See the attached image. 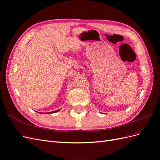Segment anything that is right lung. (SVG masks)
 Segmentation results:
<instances>
[{"label": "right lung", "instance_id": "obj_1", "mask_svg": "<svg viewBox=\"0 0 160 160\" xmlns=\"http://www.w3.org/2000/svg\"><path fill=\"white\" fill-rule=\"evenodd\" d=\"M60 109H58V110H56V111H52V112H49V113H56L57 112V111H59Z\"/></svg>", "mask_w": 160, "mask_h": 160}]
</instances>
